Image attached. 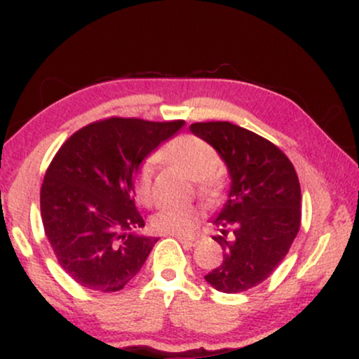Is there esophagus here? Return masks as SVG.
Returning <instances> with one entry per match:
<instances>
[{"instance_id":"1","label":"esophagus","mask_w":359,"mask_h":359,"mask_svg":"<svg viewBox=\"0 0 359 359\" xmlns=\"http://www.w3.org/2000/svg\"><path fill=\"white\" fill-rule=\"evenodd\" d=\"M172 236H174L175 240H179L185 246H196L197 241H199V238L197 236H182V234H172Z\"/></svg>"}]
</instances>
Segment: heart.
Masks as SVG:
<instances>
[{
	"label": "heart",
	"mask_w": 359,
	"mask_h": 359,
	"mask_svg": "<svg viewBox=\"0 0 359 359\" xmlns=\"http://www.w3.org/2000/svg\"><path fill=\"white\" fill-rule=\"evenodd\" d=\"M163 156L179 165L182 170L197 180L199 191L205 197H214L219 191V182L212 174L219 167V155L203 138L194 135L174 140L163 148ZM155 158H148L140 167L137 175V196L142 203L151 199V180H154ZM201 217L196 205H165L151 217V228L160 234H189L196 228Z\"/></svg>",
	"instance_id": "1"
}]
</instances>
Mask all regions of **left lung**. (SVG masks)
<instances>
[{
	"label": "left lung",
	"mask_w": 359,
	"mask_h": 359,
	"mask_svg": "<svg viewBox=\"0 0 359 359\" xmlns=\"http://www.w3.org/2000/svg\"><path fill=\"white\" fill-rule=\"evenodd\" d=\"M191 131L208 142L228 168V197L212 222L222 236V263L205 282L238 294L259 285L273 273L300 228L297 172L280 148L229 121L194 123ZM233 234L227 238V231Z\"/></svg>",
	"instance_id": "8db88e82"
}]
</instances>
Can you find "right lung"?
<instances>
[{
	"mask_svg": "<svg viewBox=\"0 0 359 359\" xmlns=\"http://www.w3.org/2000/svg\"><path fill=\"white\" fill-rule=\"evenodd\" d=\"M185 121L109 118L72 135L45 174L43 229L60 266L82 287L118 292L142 270L158 238L135 205V177Z\"/></svg>",
	"mask_w": 359,
	"mask_h": 359,
	"instance_id": "obj_1",
	"label": "right lung"
}]
</instances>
